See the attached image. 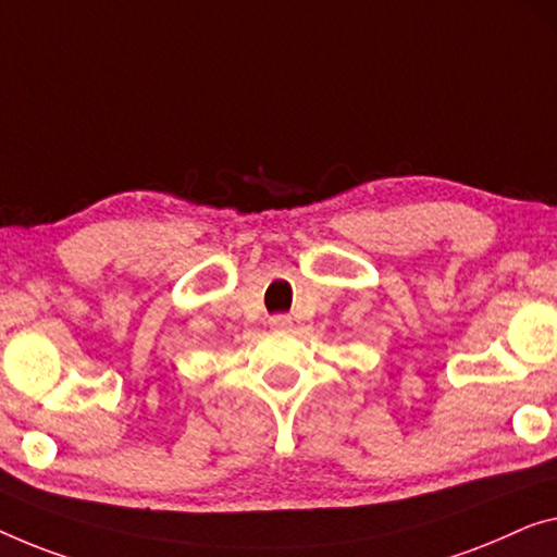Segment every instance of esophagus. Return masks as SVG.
Returning <instances> with one entry per match:
<instances>
[{"mask_svg": "<svg viewBox=\"0 0 557 557\" xmlns=\"http://www.w3.org/2000/svg\"><path fill=\"white\" fill-rule=\"evenodd\" d=\"M289 325H293V318H289V314H275V318H270L272 330H287Z\"/></svg>", "mask_w": 557, "mask_h": 557, "instance_id": "esophagus-1", "label": "esophagus"}]
</instances>
